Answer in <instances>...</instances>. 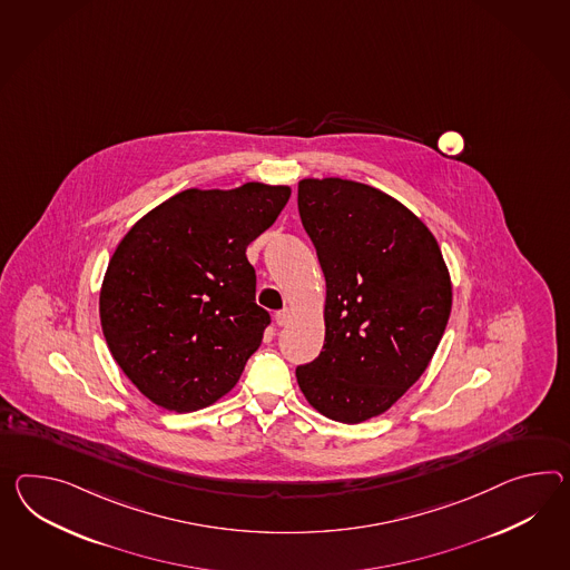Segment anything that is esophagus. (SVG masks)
Here are the masks:
<instances>
[{
    "mask_svg": "<svg viewBox=\"0 0 570 570\" xmlns=\"http://www.w3.org/2000/svg\"><path fill=\"white\" fill-rule=\"evenodd\" d=\"M288 321H291V311H286V308H284V311H278V313H276V323H278L279 327H282V325H286Z\"/></svg>",
    "mask_w": 570,
    "mask_h": 570,
    "instance_id": "obj_1",
    "label": "esophagus"
}]
</instances>
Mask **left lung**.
<instances>
[{"instance_id":"1","label":"left lung","mask_w":570,"mask_h":570,"mask_svg":"<svg viewBox=\"0 0 570 570\" xmlns=\"http://www.w3.org/2000/svg\"><path fill=\"white\" fill-rule=\"evenodd\" d=\"M298 214L327 284L325 344L296 368L323 416L387 412L426 371L451 313L436 238L391 195L346 179H303Z\"/></svg>"}]
</instances>
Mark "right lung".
Returning <instances> with one entry per match:
<instances>
[{
    "instance_id": "right-lung-1",
    "label": "right lung",
    "mask_w": 570,
    "mask_h": 570,
    "mask_svg": "<svg viewBox=\"0 0 570 570\" xmlns=\"http://www.w3.org/2000/svg\"><path fill=\"white\" fill-rule=\"evenodd\" d=\"M288 197L291 187L264 183L187 189L117 245L100 325L112 358L150 402L195 412L235 387L272 321L255 303L245 250Z\"/></svg>"
}]
</instances>
